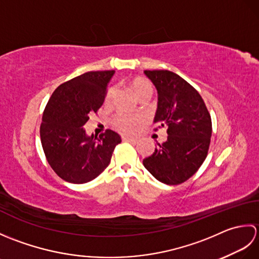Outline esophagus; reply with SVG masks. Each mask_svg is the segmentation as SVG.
Segmentation results:
<instances>
[{
	"label": "esophagus",
	"mask_w": 259,
	"mask_h": 259,
	"mask_svg": "<svg viewBox=\"0 0 259 259\" xmlns=\"http://www.w3.org/2000/svg\"><path fill=\"white\" fill-rule=\"evenodd\" d=\"M122 141H124V142H131V144H136L137 139L136 138H131V137H122Z\"/></svg>",
	"instance_id": "esophagus-1"
}]
</instances>
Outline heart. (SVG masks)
Here are the masks:
<instances>
[{
	"label": "heart",
	"instance_id": "1",
	"mask_svg": "<svg viewBox=\"0 0 259 259\" xmlns=\"http://www.w3.org/2000/svg\"><path fill=\"white\" fill-rule=\"evenodd\" d=\"M131 89H133L134 93L137 96V98L140 99L145 96L151 97L153 93V85L149 80L145 78H135L130 83ZM115 95V89L114 88H109L106 98H104V101L106 103L111 101V99ZM142 117L139 115H136V117H131V115H125V114H118L115 115L112 120V123L115 126V129H118L121 133L124 135H133L137 126H138L142 122Z\"/></svg>",
	"mask_w": 259,
	"mask_h": 259
}]
</instances>
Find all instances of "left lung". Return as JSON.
Masks as SVG:
<instances>
[{
	"instance_id": "8db88e82",
	"label": "left lung",
	"mask_w": 259,
	"mask_h": 259,
	"mask_svg": "<svg viewBox=\"0 0 259 259\" xmlns=\"http://www.w3.org/2000/svg\"><path fill=\"white\" fill-rule=\"evenodd\" d=\"M158 91L155 122L168 138L156 147L144 166L157 180L179 185L200 168L208 155L211 118L201 96L181 76L168 70H146Z\"/></svg>"
}]
</instances>
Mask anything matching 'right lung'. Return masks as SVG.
<instances>
[{"label":"right lung","instance_id":"1","mask_svg":"<svg viewBox=\"0 0 259 259\" xmlns=\"http://www.w3.org/2000/svg\"><path fill=\"white\" fill-rule=\"evenodd\" d=\"M114 71H90L60 84L42 114L40 137L53 171L71 184L97 178L111 160L120 136L106 130L88 137L83 125L101 108Z\"/></svg>","mask_w":259,"mask_h":259}]
</instances>
